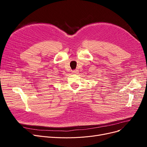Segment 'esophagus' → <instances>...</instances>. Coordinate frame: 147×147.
<instances>
[{
	"mask_svg": "<svg viewBox=\"0 0 147 147\" xmlns=\"http://www.w3.org/2000/svg\"><path fill=\"white\" fill-rule=\"evenodd\" d=\"M73 74H77V73H78V71L77 70V69H76V70H73Z\"/></svg>",
	"mask_w": 147,
	"mask_h": 147,
	"instance_id": "34e87169",
	"label": "esophagus"
}]
</instances>
